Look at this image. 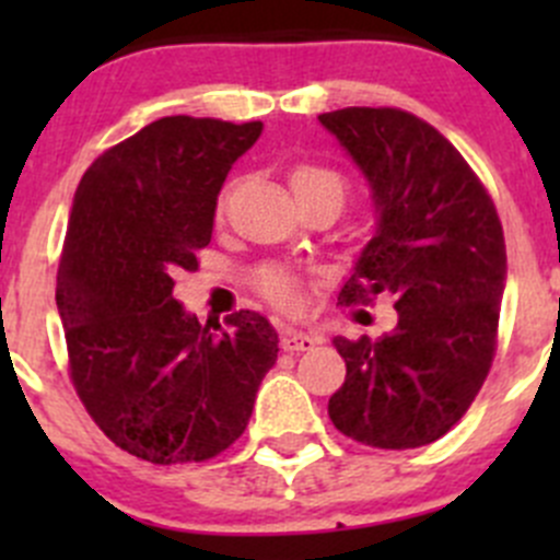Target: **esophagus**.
<instances>
[{
    "instance_id": "34e87169",
    "label": "esophagus",
    "mask_w": 560,
    "mask_h": 560,
    "mask_svg": "<svg viewBox=\"0 0 560 560\" xmlns=\"http://www.w3.org/2000/svg\"><path fill=\"white\" fill-rule=\"evenodd\" d=\"M316 343H319V338L312 336V332L295 330V327H287V330L281 332V349H284V352H308Z\"/></svg>"
}]
</instances>
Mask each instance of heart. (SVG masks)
<instances>
[{"mask_svg": "<svg viewBox=\"0 0 560 560\" xmlns=\"http://www.w3.org/2000/svg\"><path fill=\"white\" fill-rule=\"evenodd\" d=\"M290 184L295 189V195H312V191H336L343 200V178L336 171H327V167L319 165H301L295 167L290 175ZM219 208H224V197L219 202ZM259 290L265 292L270 303L281 308L295 306L298 301V287L295 279H292L287 270L268 268L259 273Z\"/></svg>", "mask_w": 560, "mask_h": 560, "instance_id": "obj_1", "label": "heart"}]
</instances>
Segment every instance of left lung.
<instances>
[{
    "label": "left lung",
    "instance_id": "1",
    "mask_svg": "<svg viewBox=\"0 0 560 560\" xmlns=\"http://www.w3.org/2000/svg\"><path fill=\"white\" fill-rule=\"evenodd\" d=\"M319 124L363 173L374 235L343 303L395 298L380 338L338 336L347 380L327 404L343 436L380 450L436 442L477 398L495 352L506 246L485 186L442 132L395 107H343Z\"/></svg>",
    "mask_w": 560,
    "mask_h": 560
}]
</instances>
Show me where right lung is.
I'll list each match as a JSON object with an SVG mask.
<instances>
[{"instance_id":"add662e5","label":"right lung","mask_w":560,"mask_h":560,"mask_svg":"<svg viewBox=\"0 0 560 560\" xmlns=\"http://www.w3.org/2000/svg\"><path fill=\"white\" fill-rule=\"evenodd\" d=\"M262 121L167 116L83 173L56 276L70 371L116 447L173 466L224 453L252 417L279 336L257 312L202 327L173 295L211 244L224 178Z\"/></svg>"}]
</instances>
